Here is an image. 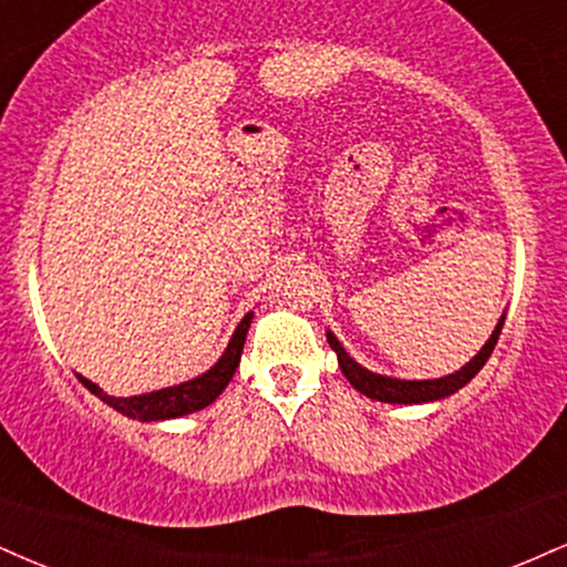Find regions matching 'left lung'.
Returning a JSON list of instances; mask_svg holds the SVG:
<instances>
[{
  "label": "left lung",
  "mask_w": 567,
  "mask_h": 567,
  "mask_svg": "<svg viewBox=\"0 0 567 567\" xmlns=\"http://www.w3.org/2000/svg\"><path fill=\"white\" fill-rule=\"evenodd\" d=\"M502 324H504V317L502 322L496 324L494 336L488 338V343L478 351V357L467 361L460 372L446 374V378H439V380H395V378H385V374H374L370 370H364L361 364H357V361L346 353L343 346L338 343V338L332 336V332H327V343H330V349L338 353V364L340 370H343L346 380H349L359 393L370 395L374 401H388V404H422V401L446 399V395L460 391L462 385H467L470 380L481 372V367L488 361L496 340H499Z\"/></svg>",
  "instance_id": "obj_1"
}]
</instances>
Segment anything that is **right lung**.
Here are the masks:
<instances>
[{
  "label": "right lung",
  "instance_id": "add662e5",
  "mask_svg": "<svg viewBox=\"0 0 567 567\" xmlns=\"http://www.w3.org/2000/svg\"><path fill=\"white\" fill-rule=\"evenodd\" d=\"M250 319H254V313H245V319L237 324L235 336H231L224 357L218 359L206 374H200V378H195V380H187V383H182V385L163 388V391H153L145 395H132V399H115V395H107L105 391H102L100 385H94L92 380L81 378V374H79V380L94 395H100L105 404H111L115 412L126 414V417H140L145 422L182 417V414L197 412V409H206L210 401H216V395L227 388L231 374H235L237 367H240L243 346H245V336H248Z\"/></svg>",
  "mask_w": 567,
  "mask_h": 567
}]
</instances>
